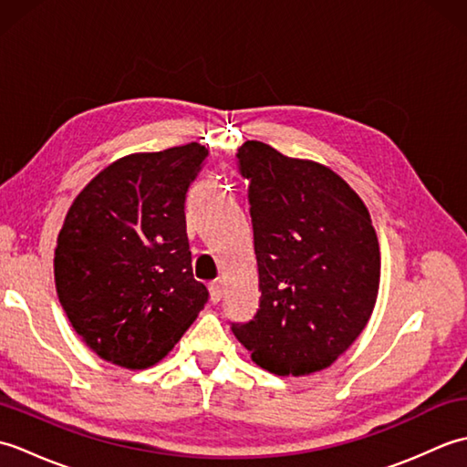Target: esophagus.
<instances>
[{
	"label": "esophagus",
	"mask_w": 467,
	"mask_h": 467,
	"mask_svg": "<svg viewBox=\"0 0 467 467\" xmlns=\"http://www.w3.org/2000/svg\"><path fill=\"white\" fill-rule=\"evenodd\" d=\"M208 291H211V301L213 303L221 301V296H223V281L221 279L213 281L211 285H208Z\"/></svg>",
	"instance_id": "34e87169"
}]
</instances>
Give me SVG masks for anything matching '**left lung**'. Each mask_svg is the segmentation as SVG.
Instances as JSON below:
<instances>
[{
	"mask_svg": "<svg viewBox=\"0 0 467 467\" xmlns=\"http://www.w3.org/2000/svg\"><path fill=\"white\" fill-rule=\"evenodd\" d=\"M236 156L249 178L261 299L233 333L275 375L321 371L371 319L381 276L371 214L329 166L256 140Z\"/></svg>",
	"mask_w": 467,
	"mask_h": 467,
	"instance_id": "obj_1",
	"label": "left lung"
}]
</instances>
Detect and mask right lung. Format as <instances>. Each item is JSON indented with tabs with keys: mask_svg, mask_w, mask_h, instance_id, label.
Returning <instances> with one entry per match:
<instances>
[{
	"mask_svg": "<svg viewBox=\"0 0 467 467\" xmlns=\"http://www.w3.org/2000/svg\"><path fill=\"white\" fill-rule=\"evenodd\" d=\"M206 154L191 142L118 158L69 206L54 253L56 291L100 359L152 367L202 311L208 291L192 275L184 202Z\"/></svg>",
	"mask_w": 467,
	"mask_h": 467,
	"instance_id": "right-lung-1",
	"label": "right lung"
}]
</instances>
